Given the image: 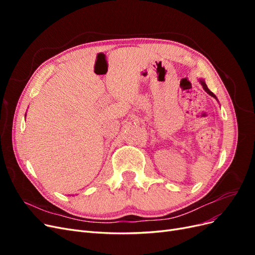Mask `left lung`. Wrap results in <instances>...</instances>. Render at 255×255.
Here are the masks:
<instances>
[{
	"label": "left lung",
	"instance_id": "obj_1",
	"mask_svg": "<svg viewBox=\"0 0 255 255\" xmlns=\"http://www.w3.org/2000/svg\"><path fill=\"white\" fill-rule=\"evenodd\" d=\"M200 82H201V85H202V86H203V88H204V90H205V91L207 92V94H208V95H211V96H212V97H214V98H216V96H215V95L213 94V92H212V91H211L210 89H208V87L206 86V84H205V82H204V81H202V80H201V81H200ZM216 99H217V98H216Z\"/></svg>",
	"mask_w": 255,
	"mask_h": 255
}]
</instances>
